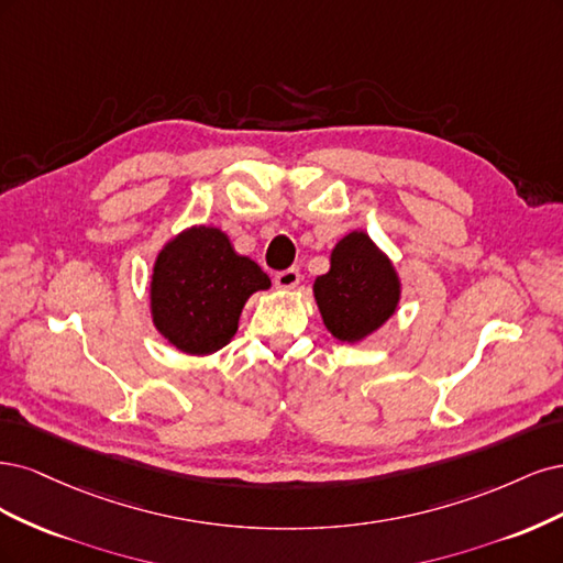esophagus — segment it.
<instances>
[{
    "label": "esophagus",
    "instance_id": "esophagus-1",
    "mask_svg": "<svg viewBox=\"0 0 563 563\" xmlns=\"http://www.w3.org/2000/svg\"><path fill=\"white\" fill-rule=\"evenodd\" d=\"M301 276H299V268H285L280 274H276L274 283L278 289H295L299 285Z\"/></svg>",
    "mask_w": 563,
    "mask_h": 563
}]
</instances>
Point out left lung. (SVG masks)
I'll return each mask as SVG.
<instances>
[{
    "label": "left lung",
    "instance_id": "obj_1",
    "mask_svg": "<svg viewBox=\"0 0 563 563\" xmlns=\"http://www.w3.org/2000/svg\"><path fill=\"white\" fill-rule=\"evenodd\" d=\"M313 297L324 328L341 343H360L384 328L402 299V280L367 231H351L332 247L330 271Z\"/></svg>",
    "mask_w": 563,
    "mask_h": 563
}]
</instances>
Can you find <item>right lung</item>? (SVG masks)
Here are the masks:
<instances>
[{"instance_id": "1", "label": "right lung", "mask_w": 563, "mask_h": 563, "mask_svg": "<svg viewBox=\"0 0 563 563\" xmlns=\"http://www.w3.org/2000/svg\"><path fill=\"white\" fill-rule=\"evenodd\" d=\"M271 278L233 250L212 224H194L158 250L150 313L156 332L179 353L206 357L233 339L245 301L268 289Z\"/></svg>"}]
</instances>
